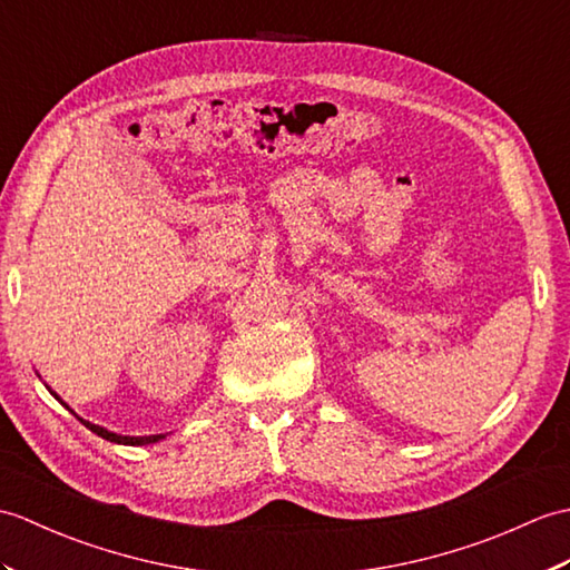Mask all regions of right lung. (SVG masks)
Masks as SVG:
<instances>
[{"label": "right lung", "mask_w": 570, "mask_h": 570, "mask_svg": "<svg viewBox=\"0 0 570 570\" xmlns=\"http://www.w3.org/2000/svg\"><path fill=\"white\" fill-rule=\"evenodd\" d=\"M52 393V391H50ZM58 399V393H52ZM60 401V399H58ZM62 403V401H60ZM65 405V403H62ZM68 407V405H65ZM82 420V417H79ZM82 425L85 428H89L91 432L95 434H99L101 440H109V442H116V444H130V446H142V444H155V442H160L165 434H150V436H124V434H114V432H109V430H104V428H99V425H91V422H87V420H82Z\"/></svg>", "instance_id": "1"}]
</instances>
